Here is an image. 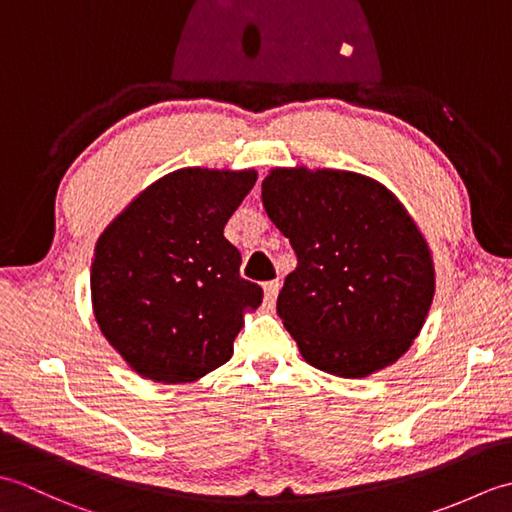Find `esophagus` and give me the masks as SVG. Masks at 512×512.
Returning a JSON list of instances; mask_svg holds the SVG:
<instances>
[{
    "label": "esophagus",
    "mask_w": 512,
    "mask_h": 512,
    "mask_svg": "<svg viewBox=\"0 0 512 512\" xmlns=\"http://www.w3.org/2000/svg\"><path fill=\"white\" fill-rule=\"evenodd\" d=\"M279 288H281L279 281H268V284H264V297H266V306L268 308L275 306L277 295H279Z\"/></svg>",
    "instance_id": "esophagus-1"
}]
</instances>
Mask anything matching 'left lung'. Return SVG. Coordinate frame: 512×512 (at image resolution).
<instances>
[{"instance_id":"1","label":"left lung","mask_w":512,"mask_h":512,"mask_svg":"<svg viewBox=\"0 0 512 512\" xmlns=\"http://www.w3.org/2000/svg\"><path fill=\"white\" fill-rule=\"evenodd\" d=\"M262 202L297 253L277 314L306 363L341 378L394 365L436 295L429 244L405 204L363 173L308 167L270 169Z\"/></svg>"}]
</instances>
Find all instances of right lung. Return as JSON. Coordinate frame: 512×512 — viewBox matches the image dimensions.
Instances as JSON below:
<instances>
[{
    "label": "right lung",
    "instance_id": "obj_1",
    "mask_svg": "<svg viewBox=\"0 0 512 512\" xmlns=\"http://www.w3.org/2000/svg\"><path fill=\"white\" fill-rule=\"evenodd\" d=\"M255 169L184 167L140 191L94 246L96 323L138 376L193 383L233 356L244 314L264 292L239 277L224 237Z\"/></svg>",
    "mask_w": 512,
    "mask_h": 512
}]
</instances>
